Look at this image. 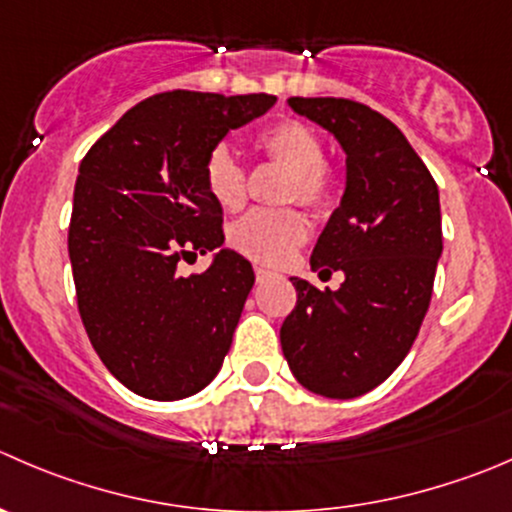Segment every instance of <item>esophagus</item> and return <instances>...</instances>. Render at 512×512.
I'll return each mask as SVG.
<instances>
[{"label": "esophagus", "instance_id": "1", "mask_svg": "<svg viewBox=\"0 0 512 512\" xmlns=\"http://www.w3.org/2000/svg\"><path fill=\"white\" fill-rule=\"evenodd\" d=\"M270 277H272V272L267 270V267L255 265V280H257V282H265V280H270Z\"/></svg>", "mask_w": 512, "mask_h": 512}]
</instances>
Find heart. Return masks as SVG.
<instances>
[{
	"mask_svg": "<svg viewBox=\"0 0 512 512\" xmlns=\"http://www.w3.org/2000/svg\"><path fill=\"white\" fill-rule=\"evenodd\" d=\"M255 150L267 160L287 167L282 202H302L315 212L330 210L337 195L335 170L325 157L320 137L297 119L270 124L255 137ZM202 180L212 200L227 212L247 202V172L227 147H215L202 167ZM307 237V220L292 207L255 210L230 227V245L260 265H282Z\"/></svg>",
	"mask_w": 512,
	"mask_h": 512,
	"instance_id": "b5f03b06",
	"label": "heart"
}]
</instances>
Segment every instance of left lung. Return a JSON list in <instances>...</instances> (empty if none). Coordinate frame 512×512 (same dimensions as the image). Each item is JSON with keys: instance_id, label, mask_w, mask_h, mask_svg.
I'll list each match as a JSON object with an SVG mask.
<instances>
[{"instance_id": "left-lung-1", "label": "left lung", "mask_w": 512, "mask_h": 512, "mask_svg": "<svg viewBox=\"0 0 512 512\" xmlns=\"http://www.w3.org/2000/svg\"><path fill=\"white\" fill-rule=\"evenodd\" d=\"M297 114L325 127L347 155L345 195L312 250L337 290L290 277L297 305L280 327L292 375L322 398L350 400L393 375L418 337L443 252L433 175L403 132L367 104L290 97Z\"/></svg>"}]
</instances>
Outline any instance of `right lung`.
<instances>
[{
	"instance_id": "right-lung-1",
	"label": "right lung",
	"mask_w": 512,
	"mask_h": 512,
	"mask_svg": "<svg viewBox=\"0 0 512 512\" xmlns=\"http://www.w3.org/2000/svg\"><path fill=\"white\" fill-rule=\"evenodd\" d=\"M272 94L162 92L124 112L79 165L69 220L77 307L99 360L124 388L182 400L207 388L255 285L252 265L220 250L200 275L180 260L225 242L202 167Z\"/></svg>"
}]
</instances>
